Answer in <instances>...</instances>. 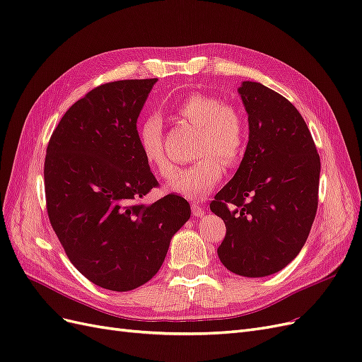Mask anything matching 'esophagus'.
<instances>
[{
	"mask_svg": "<svg viewBox=\"0 0 362 362\" xmlns=\"http://www.w3.org/2000/svg\"><path fill=\"white\" fill-rule=\"evenodd\" d=\"M192 213L194 217H202L205 213V206L199 204H192Z\"/></svg>",
	"mask_w": 362,
	"mask_h": 362,
	"instance_id": "esophagus-1",
	"label": "esophagus"
}]
</instances>
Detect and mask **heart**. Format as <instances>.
Masks as SVG:
<instances>
[{
  "instance_id": "b5f03b06",
  "label": "heart",
  "mask_w": 362,
  "mask_h": 362,
  "mask_svg": "<svg viewBox=\"0 0 362 362\" xmlns=\"http://www.w3.org/2000/svg\"><path fill=\"white\" fill-rule=\"evenodd\" d=\"M175 110L182 120L198 128L196 156L201 158L192 166L175 172L166 189L187 199H204L223 178V161L234 164L242 157L247 136L246 120L240 108L206 93L189 95ZM137 141L145 161L161 177L168 178L173 166L164 149L160 116H149L141 122Z\"/></svg>"
}]
</instances>
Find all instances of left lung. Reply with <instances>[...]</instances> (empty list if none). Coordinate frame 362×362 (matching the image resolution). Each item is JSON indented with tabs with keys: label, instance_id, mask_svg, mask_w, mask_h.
Wrapping results in <instances>:
<instances>
[{
	"label": "left lung",
	"instance_id": "obj_1",
	"mask_svg": "<svg viewBox=\"0 0 362 362\" xmlns=\"http://www.w3.org/2000/svg\"><path fill=\"white\" fill-rule=\"evenodd\" d=\"M249 141L242 163L214 196L211 211L226 225L217 249L240 276L262 278L298 257L319 204L320 157L303 117L288 100L261 83L238 87Z\"/></svg>",
	"mask_w": 362,
	"mask_h": 362
}]
</instances>
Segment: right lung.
<instances>
[{"label": "right lung", "mask_w": 362, "mask_h": 362, "mask_svg": "<svg viewBox=\"0 0 362 362\" xmlns=\"http://www.w3.org/2000/svg\"><path fill=\"white\" fill-rule=\"evenodd\" d=\"M156 83L95 87L64 113L47 148L51 226L76 270L112 291L154 276L192 213L178 194L139 202L158 185L137 141V119Z\"/></svg>", "instance_id": "1"}]
</instances>
